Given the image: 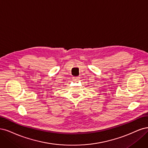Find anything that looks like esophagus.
Masks as SVG:
<instances>
[{
  "label": "esophagus",
  "instance_id": "obj_1",
  "mask_svg": "<svg viewBox=\"0 0 148 148\" xmlns=\"http://www.w3.org/2000/svg\"><path fill=\"white\" fill-rule=\"evenodd\" d=\"M73 80L74 81H78L79 80V77H73Z\"/></svg>",
  "mask_w": 148,
  "mask_h": 148
}]
</instances>
